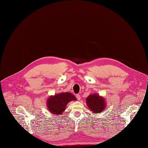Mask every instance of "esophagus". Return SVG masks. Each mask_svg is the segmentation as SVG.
<instances>
[{
    "mask_svg": "<svg viewBox=\"0 0 148 148\" xmlns=\"http://www.w3.org/2000/svg\"><path fill=\"white\" fill-rule=\"evenodd\" d=\"M76 98H77L78 100H80V94H76Z\"/></svg>",
    "mask_w": 148,
    "mask_h": 148,
    "instance_id": "esophagus-1",
    "label": "esophagus"
}]
</instances>
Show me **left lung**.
Returning <instances> with one entry per match:
<instances>
[{"mask_svg":"<svg viewBox=\"0 0 148 148\" xmlns=\"http://www.w3.org/2000/svg\"><path fill=\"white\" fill-rule=\"evenodd\" d=\"M105 101L98 94L90 95L86 98V103L88 108L95 113H101L105 108Z\"/></svg>","mask_w":148,"mask_h":148,"instance_id":"left-lung-1","label":"left lung"}]
</instances>
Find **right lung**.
Wrapping results in <instances>:
<instances>
[{"instance_id": "obj_1", "label": "right lung", "mask_w": 148, "mask_h": 148, "mask_svg": "<svg viewBox=\"0 0 148 148\" xmlns=\"http://www.w3.org/2000/svg\"><path fill=\"white\" fill-rule=\"evenodd\" d=\"M76 100L74 95L69 92H62L50 97L47 100V106L50 112L55 114H61L68 103Z\"/></svg>"}]
</instances>
